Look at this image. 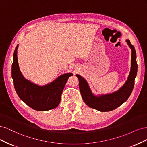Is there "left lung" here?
<instances>
[{"label":"left lung","instance_id":"obj_1","mask_svg":"<svg viewBox=\"0 0 147 147\" xmlns=\"http://www.w3.org/2000/svg\"><path fill=\"white\" fill-rule=\"evenodd\" d=\"M127 45L132 50L131 68L127 80L124 85L111 94L96 96L92 93L88 82L80 75H76L79 81V88L82 98L87 105L100 112H109L115 110L125 102L130 96L134 86V80L137 72V64L136 61V52L135 48L126 40Z\"/></svg>","mask_w":147,"mask_h":147}]
</instances>
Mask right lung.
<instances>
[{"mask_svg":"<svg viewBox=\"0 0 147 147\" xmlns=\"http://www.w3.org/2000/svg\"><path fill=\"white\" fill-rule=\"evenodd\" d=\"M17 45L11 67V77L15 91L20 98L32 109L38 111H47L56 108L61 101L64 88L72 74L61 75L55 81L44 86H38L26 79L19 68L17 57Z\"/></svg>","mask_w":147,"mask_h":147,"instance_id":"obj_1","label":"right lung"}]
</instances>
